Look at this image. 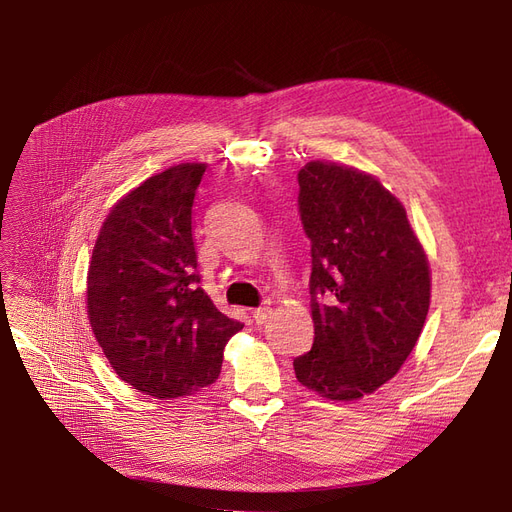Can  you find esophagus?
I'll return each mask as SVG.
<instances>
[{
	"label": "esophagus",
	"mask_w": 512,
	"mask_h": 512,
	"mask_svg": "<svg viewBox=\"0 0 512 512\" xmlns=\"http://www.w3.org/2000/svg\"><path fill=\"white\" fill-rule=\"evenodd\" d=\"M270 313H272L270 306H259V309H255V311H253V321H255L257 326L266 324L268 317H270Z\"/></svg>",
	"instance_id": "34e87169"
}]
</instances>
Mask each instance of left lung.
I'll return each mask as SVG.
<instances>
[{"label":"left lung","instance_id":"obj_1","mask_svg":"<svg viewBox=\"0 0 512 512\" xmlns=\"http://www.w3.org/2000/svg\"><path fill=\"white\" fill-rule=\"evenodd\" d=\"M298 184L315 339L294 360L296 377L321 397L354 401L412 354L429 313V261L403 206L373 175L311 160Z\"/></svg>","mask_w":512,"mask_h":512}]
</instances>
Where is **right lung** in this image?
Listing matches in <instances>:
<instances>
[{"mask_svg": "<svg viewBox=\"0 0 512 512\" xmlns=\"http://www.w3.org/2000/svg\"><path fill=\"white\" fill-rule=\"evenodd\" d=\"M206 165L152 175L102 223L87 272V315L113 371L135 390L178 399L210 386L244 328L201 289L193 203Z\"/></svg>", "mask_w": 512, "mask_h": 512, "instance_id": "1", "label": "right lung"}]
</instances>
